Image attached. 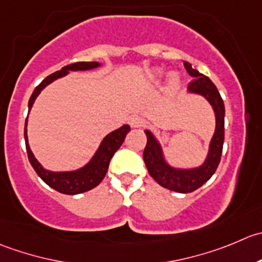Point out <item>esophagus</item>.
I'll return each instance as SVG.
<instances>
[{
  "instance_id": "1",
  "label": "esophagus",
  "mask_w": 262,
  "mask_h": 262,
  "mask_svg": "<svg viewBox=\"0 0 262 262\" xmlns=\"http://www.w3.org/2000/svg\"><path fill=\"white\" fill-rule=\"evenodd\" d=\"M128 122H130L131 127L139 128V127H142V126H144L145 120L142 117H140V116H132Z\"/></svg>"
}]
</instances>
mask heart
I'll list each match as a JSON object with an SVG mask.
<instances>
[{"label": "heart", "mask_w": 262, "mask_h": 262, "mask_svg": "<svg viewBox=\"0 0 262 262\" xmlns=\"http://www.w3.org/2000/svg\"><path fill=\"white\" fill-rule=\"evenodd\" d=\"M177 82H178V79L176 76H173L172 79H170V84H172L173 86H176V85H177Z\"/></svg>", "instance_id": "1"}]
</instances>
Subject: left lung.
Returning a JSON list of instances; mask_svg holds the SVG:
<instances>
[{"mask_svg": "<svg viewBox=\"0 0 262 262\" xmlns=\"http://www.w3.org/2000/svg\"><path fill=\"white\" fill-rule=\"evenodd\" d=\"M183 63H185L188 75L193 77V80L188 85V92L203 95L210 103L214 113H215V132L210 141L208 157H206L205 162L198 168L181 169V168L170 167L165 162L159 141L149 130H145L147 142L142 158H144L149 174L160 186L170 191H176V192L188 193L198 190L204 183L208 182L218 168L220 158H222L223 142H224L225 110L224 103H223L222 97H220L214 82L208 76L200 74L198 70L192 69L191 63L188 62H183Z\"/></svg>", "mask_w": 262, "mask_h": 262, "instance_id": "left-lung-1", "label": "left lung"}]
</instances>
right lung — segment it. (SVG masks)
Masks as SVG:
<instances>
[{"instance_id": "right-lung-1", "label": "right lung", "mask_w": 262, "mask_h": 262, "mask_svg": "<svg viewBox=\"0 0 262 262\" xmlns=\"http://www.w3.org/2000/svg\"><path fill=\"white\" fill-rule=\"evenodd\" d=\"M99 66V62H76V63L67 64V66L62 67L59 71H56L52 75H49V76H47L46 79L35 88L32 97H30L29 104H28L29 112L30 110H32L33 104H34V100L37 99L38 95L40 94V92H42L47 85L51 84L52 81L59 79V77L66 76V75L69 74V71H86V70L97 69V67ZM27 125L28 118L27 121H25L24 136L25 145H27L28 158H29L30 164L34 168L37 174L42 178L49 187L58 191V192L64 193V195H77V193L86 192V191L97 187V186L103 181L105 173H107L111 159H112V157L115 155V152L120 149L122 142L125 141L126 135H127L131 130L130 126L123 125L122 127L117 128V130L108 134L107 136L103 139V141L100 142L99 147H98L94 157L90 159V162L88 163L86 165H84V167L80 168V169L71 170V172H52V170L44 169L42 165H40V163L35 159L32 150H30L29 142H28Z\"/></svg>"}]
</instances>
